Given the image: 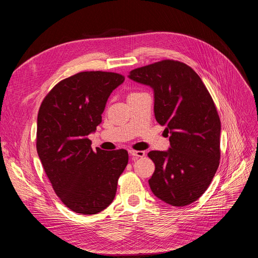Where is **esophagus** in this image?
<instances>
[{"instance_id": "obj_1", "label": "esophagus", "mask_w": 258, "mask_h": 258, "mask_svg": "<svg viewBox=\"0 0 258 258\" xmlns=\"http://www.w3.org/2000/svg\"><path fill=\"white\" fill-rule=\"evenodd\" d=\"M130 155L134 156V157H144L145 152L144 151H135V150H130L129 151Z\"/></svg>"}]
</instances>
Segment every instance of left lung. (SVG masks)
I'll use <instances>...</instances> for the list:
<instances>
[{
	"mask_svg": "<svg viewBox=\"0 0 258 258\" xmlns=\"http://www.w3.org/2000/svg\"><path fill=\"white\" fill-rule=\"evenodd\" d=\"M129 79L154 89L156 120L170 136L168 152L147 154L155 163L151 189L166 204L188 206L208 189L220 165L221 119L214 101L199 75L176 60L135 69Z\"/></svg>",
	"mask_w": 258,
	"mask_h": 258,
	"instance_id": "left-lung-1",
	"label": "left lung"
}]
</instances>
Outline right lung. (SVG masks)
Returning <instances> with one entry per match:
<instances>
[{"label":"right lung","instance_id":"right-lung-1","mask_svg":"<svg viewBox=\"0 0 258 258\" xmlns=\"http://www.w3.org/2000/svg\"><path fill=\"white\" fill-rule=\"evenodd\" d=\"M123 81L113 72L77 73L54 86L38 110V157L54 192L76 213L97 214L110 206L128 165L126 150L95 152L88 139L102 121L108 97Z\"/></svg>","mask_w":258,"mask_h":258}]
</instances>
